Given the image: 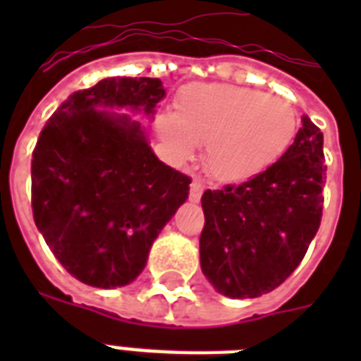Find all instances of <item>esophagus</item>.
Returning <instances> with one entry per match:
<instances>
[{
  "mask_svg": "<svg viewBox=\"0 0 361 361\" xmlns=\"http://www.w3.org/2000/svg\"><path fill=\"white\" fill-rule=\"evenodd\" d=\"M204 189H206V185H204L202 181H200V180H192L191 191H189V200H191V202H198V200L202 198Z\"/></svg>",
  "mask_w": 361,
  "mask_h": 361,
  "instance_id": "34e87169",
  "label": "esophagus"
}]
</instances>
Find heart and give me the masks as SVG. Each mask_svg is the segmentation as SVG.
<instances>
[{"mask_svg": "<svg viewBox=\"0 0 361 361\" xmlns=\"http://www.w3.org/2000/svg\"><path fill=\"white\" fill-rule=\"evenodd\" d=\"M159 138L176 159L208 146L206 166L219 181H241L274 164L294 140L298 118L290 103L228 84L181 90L176 116L155 121Z\"/></svg>", "mask_w": 361, "mask_h": 361, "instance_id": "heart-1", "label": "heart"}]
</instances>
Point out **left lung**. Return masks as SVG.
<instances>
[{"instance_id":"left-lung-1","label":"left lung","mask_w":361,"mask_h":361,"mask_svg":"<svg viewBox=\"0 0 361 361\" xmlns=\"http://www.w3.org/2000/svg\"><path fill=\"white\" fill-rule=\"evenodd\" d=\"M324 136L307 116L292 146L240 185L202 195L200 266L215 290L258 298L300 266L322 219Z\"/></svg>"}]
</instances>
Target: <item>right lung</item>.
<instances>
[{"instance_id":"right-lung-1","label":"right lung","mask_w":361,"mask_h":361,"mask_svg":"<svg viewBox=\"0 0 361 361\" xmlns=\"http://www.w3.org/2000/svg\"><path fill=\"white\" fill-rule=\"evenodd\" d=\"M163 97L159 78H104L69 95L39 135L33 219L61 266L90 286L133 283L153 240L189 197L191 178L155 157L138 121L101 112L153 114Z\"/></svg>"}]
</instances>
